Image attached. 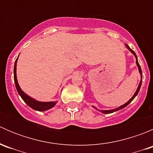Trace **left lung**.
I'll return each instance as SVG.
<instances>
[{
    "label": "left lung",
    "instance_id": "8db88e82",
    "mask_svg": "<svg viewBox=\"0 0 153 153\" xmlns=\"http://www.w3.org/2000/svg\"><path fill=\"white\" fill-rule=\"evenodd\" d=\"M125 46H126V47L127 48V49H129V50L130 51V52H132V54H133V55H134V56L135 57V59H136V64H137V67H138V71H139L140 75H141V81H140V83H139V84H138V88H137L136 91H135V93H134L133 96H132V98H131L130 99H129V101H127V102H126V103H125L124 104H123V105H121V106H118V107L115 108V109H109V110H103V109H98V108H96V107H95V106H93V108H94V109H97V110L100 111V112H102V113H104V114H109V113H112V112H116V111H118V110H120V109H123V108L126 107V106H127L128 104H130V103H131V101H132V100H133L134 98H135V96H136V95H138V92H139V90H140V88H141V83H142V71H141V67H140L139 64H138V58H137V55H136V54H135V52H134V51L132 50V49H131L130 48H129V46L127 45V44H125Z\"/></svg>",
    "mask_w": 153,
    "mask_h": 153
}]
</instances>
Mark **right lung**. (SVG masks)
<instances>
[{
	"mask_svg": "<svg viewBox=\"0 0 153 153\" xmlns=\"http://www.w3.org/2000/svg\"><path fill=\"white\" fill-rule=\"evenodd\" d=\"M18 59V57L17 58L16 61H15V66H14V81H15V86H16L17 91H18V94H19L20 96L21 97V98L24 100V102H25L29 107L32 108V109L37 111H40V112L48 110V109H51V108L53 107L54 106H55V104H57L58 101H48V102H44V101H37L35 98H32V97H30L29 95H27V94H26L25 92L21 89L19 84H18V79H17L16 69Z\"/></svg>",
	"mask_w": 153,
	"mask_h": 153,
	"instance_id": "1",
	"label": "right lung"
}]
</instances>
